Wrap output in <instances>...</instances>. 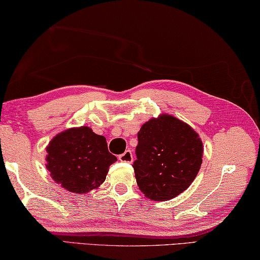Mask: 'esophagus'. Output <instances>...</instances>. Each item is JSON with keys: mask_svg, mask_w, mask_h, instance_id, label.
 <instances>
[{"mask_svg": "<svg viewBox=\"0 0 260 260\" xmlns=\"http://www.w3.org/2000/svg\"><path fill=\"white\" fill-rule=\"evenodd\" d=\"M118 160L122 161V162H133L134 161V155H133V152H131L130 150L125 151L124 153H122L121 155H118Z\"/></svg>", "mask_w": 260, "mask_h": 260, "instance_id": "34e87169", "label": "esophagus"}]
</instances>
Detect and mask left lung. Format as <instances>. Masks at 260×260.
<instances>
[{
    "label": "left lung",
    "instance_id": "8db88e82",
    "mask_svg": "<svg viewBox=\"0 0 260 260\" xmlns=\"http://www.w3.org/2000/svg\"><path fill=\"white\" fill-rule=\"evenodd\" d=\"M134 170L139 189L156 202L183 192L201 169L203 143L191 127L162 115L146 122L138 133Z\"/></svg>",
    "mask_w": 260,
    "mask_h": 260
}]
</instances>
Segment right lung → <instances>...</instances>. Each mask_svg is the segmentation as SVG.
<instances>
[{
    "label": "right lung",
    "mask_w": 260,
    "mask_h": 260,
    "mask_svg": "<svg viewBox=\"0 0 260 260\" xmlns=\"http://www.w3.org/2000/svg\"><path fill=\"white\" fill-rule=\"evenodd\" d=\"M46 168L55 182L76 193H86L106 180L117 158L104 136L82 126L57 135L47 147Z\"/></svg>",
    "instance_id": "1"
}]
</instances>
